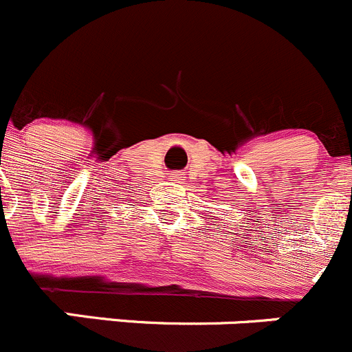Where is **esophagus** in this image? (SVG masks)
<instances>
[{
    "label": "esophagus",
    "instance_id": "1",
    "mask_svg": "<svg viewBox=\"0 0 352 352\" xmlns=\"http://www.w3.org/2000/svg\"><path fill=\"white\" fill-rule=\"evenodd\" d=\"M173 177V179H180V175H177V173H175V175H172Z\"/></svg>",
    "mask_w": 352,
    "mask_h": 352
}]
</instances>
